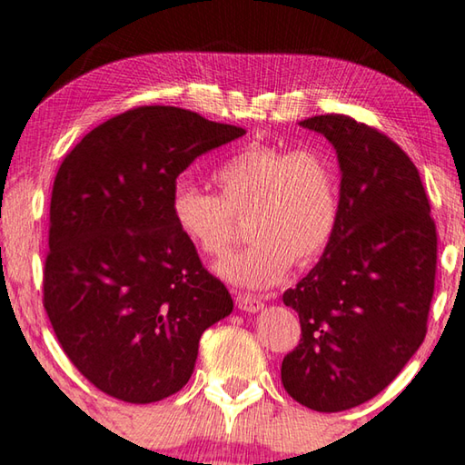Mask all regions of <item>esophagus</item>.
Wrapping results in <instances>:
<instances>
[{
    "mask_svg": "<svg viewBox=\"0 0 465 465\" xmlns=\"http://www.w3.org/2000/svg\"><path fill=\"white\" fill-rule=\"evenodd\" d=\"M235 305H238V309L246 311V313H258L264 307V302L250 292H235Z\"/></svg>",
    "mask_w": 465,
    "mask_h": 465,
    "instance_id": "34e87169",
    "label": "esophagus"
}]
</instances>
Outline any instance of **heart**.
Returning a JSON list of instances; mask_svg holds the SVG:
<instances>
[{
  "label": "heart",
  "instance_id": "1",
  "mask_svg": "<svg viewBox=\"0 0 465 465\" xmlns=\"http://www.w3.org/2000/svg\"><path fill=\"white\" fill-rule=\"evenodd\" d=\"M217 195L176 183L171 213L179 233L201 256H223L235 233L233 215H246V248L223 258L217 274L248 289H268L292 262L309 264L331 242L340 219V176L315 148L252 144L215 166Z\"/></svg>",
  "mask_w": 465,
  "mask_h": 465
}]
</instances>
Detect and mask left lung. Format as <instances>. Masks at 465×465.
<instances>
[{
	"label": "left lung",
	"mask_w": 465,
	"mask_h": 465,
	"mask_svg": "<svg viewBox=\"0 0 465 465\" xmlns=\"http://www.w3.org/2000/svg\"><path fill=\"white\" fill-rule=\"evenodd\" d=\"M340 163V219L315 268L282 294L302 337L286 353L284 391L337 412L374 399L427 333L437 233L417 166L399 144L348 115H315Z\"/></svg>",
	"instance_id": "obj_1"
}]
</instances>
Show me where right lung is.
Returning a JSON list of instances; mask_svg holds the SVG:
<instances>
[{"instance_id":"add662e5","label":"right lung","mask_w":465,"mask_h":465,"mask_svg":"<svg viewBox=\"0 0 465 465\" xmlns=\"http://www.w3.org/2000/svg\"><path fill=\"white\" fill-rule=\"evenodd\" d=\"M246 134L171 105L97 125L58 168L50 199L45 309L93 386L134 404L179 392L207 327L233 301L176 230V176Z\"/></svg>"}]
</instances>
